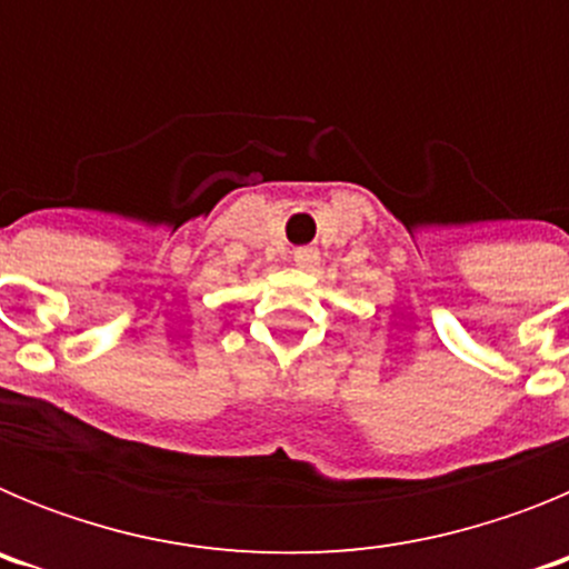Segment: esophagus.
I'll return each instance as SVG.
<instances>
[{"mask_svg":"<svg viewBox=\"0 0 569 569\" xmlns=\"http://www.w3.org/2000/svg\"><path fill=\"white\" fill-rule=\"evenodd\" d=\"M293 259H296V264H301V268H310V264H316V261H319V250L310 248V244H305V248L293 250Z\"/></svg>","mask_w":569,"mask_h":569,"instance_id":"esophagus-1","label":"esophagus"}]
</instances>
